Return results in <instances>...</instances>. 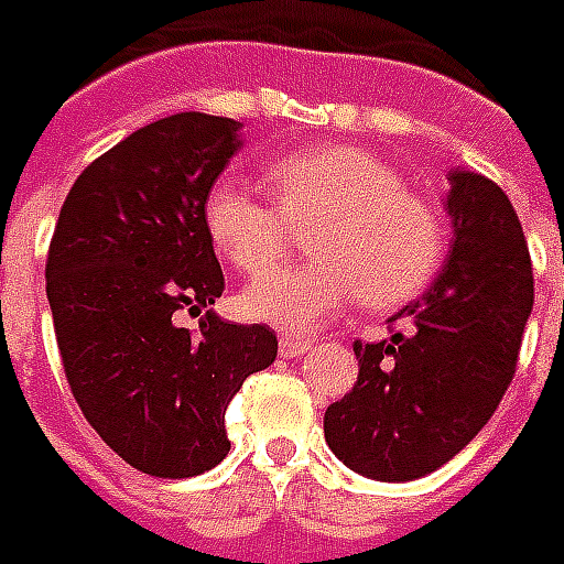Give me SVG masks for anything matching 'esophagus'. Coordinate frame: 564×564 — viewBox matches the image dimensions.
I'll return each instance as SVG.
<instances>
[{
  "label": "esophagus",
  "mask_w": 564,
  "mask_h": 564,
  "mask_svg": "<svg viewBox=\"0 0 564 564\" xmlns=\"http://www.w3.org/2000/svg\"><path fill=\"white\" fill-rule=\"evenodd\" d=\"M306 350H308V341H303V338H294V336L279 338V354H282L285 359L303 357Z\"/></svg>",
  "instance_id": "34e87169"
}]
</instances>
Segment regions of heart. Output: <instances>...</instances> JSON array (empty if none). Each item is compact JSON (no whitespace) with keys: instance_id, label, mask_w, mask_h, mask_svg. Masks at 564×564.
Listing matches in <instances>:
<instances>
[{"instance_id":"b5f03b06","label":"heart","mask_w":564,"mask_h":564,"mask_svg":"<svg viewBox=\"0 0 564 564\" xmlns=\"http://www.w3.org/2000/svg\"><path fill=\"white\" fill-rule=\"evenodd\" d=\"M276 205L237 175L207 186L202 219L214 247L261 276L285 256L288 226H308V264L249 288V317L308 333L366 297L395 308L419 297L446 256V226L427 198L404 189L387 160L354 145H315L270 166Z\"/></svg>"}]
</instances>
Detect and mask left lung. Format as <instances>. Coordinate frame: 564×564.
I'll use <instances>...</instances> for the list:
<instances>
[{
	"mask_svg": "<svg viewBox=\"0 0 564 564\" xmlns=\"http://www.w3.org/2000/svg\"><path fill=\"white\" fill-rule=\"evenodd\" d=\"M452 249L437 282L389 317L383 341H354L359 375L324 416L327 446L378 481L443 467L485 427L518 371L535 285L508 196L452 172Z\"/></svg>",
	"mask_w": 564,
	"mask_h": 564,
	"instance_id": "left-lung-1",
	"label": "left lung"
}]
</instances>
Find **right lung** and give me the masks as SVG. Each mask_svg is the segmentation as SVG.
I'll use <instances>...</instances> for the list:
<instances>
[{"label": "right lung", "instance_id": "obj_1", "mask_svg": "<svg viewBox=\"0 0 564 564\" xmlns=\"http://www.w3.org/2000/svg\"><path fill=\"white\" fill-rule=\"evenodd\" d=\"M240 121L177 112L83 169L46 252V300L76 404L139 473L189 478L226 458V408L276 359V333L214 312L223 297L202 205L240 148Z\"/></svg>", "mask_w": 564, "mask_h": 564}]
</instances>
